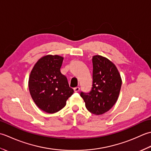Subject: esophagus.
I'll use <instances>...</instances> for the list:
<instances>
[{"mask_svg": "<svg viewBox=\"0 0 151 151\" xmlns=\"http://www.w3.org/2000/svg\"><path fill=\"white\" fill-rule=\"evenodd\" d=\"M79 90H80V88L78 87H75L74 88H73V91H74L75 93H78V92L79 91Z\"/></svg>", "mask_w": 151, "mask_h": 151, "instance_id": "obj_1", "label": "esophagus"}]
</instances>
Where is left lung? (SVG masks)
I'll list each match as a JSON object with an SVG mask.
<instances>
[{"instance_id":"8db88e82","label":"left lung","mask_w":151,"mask_h":151,"mask_svg":"<svg viewBox=\"0 0 151 151\" xmlns=\"http://www.w3.org/2000/svg\"><path fill=\"white\" fill-rule=\"evenodd\" d=\"M93 87L88 93L81 92L86 108L99 115L111 108L118 99L122 79L115 65L100 55L93 57Z\"/></svg>"}]
</instances>
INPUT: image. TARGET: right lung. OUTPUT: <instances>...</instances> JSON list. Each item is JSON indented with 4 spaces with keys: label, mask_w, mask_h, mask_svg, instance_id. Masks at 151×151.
<instances>
[{
    "label": "right lung",
    "mask_w": 151,
    "mask_h": 151,
    "mask_svg": "<svg viewBox=\"0 0 151 151\" xmlns=\"http://www.w3.org/2000/svg\"><path fill=\"white\" fill-rule=\"evenodd\" d=\"M63 59L57 55H45L37 61L30 72V94L36 106L46 113L62 109L73 93L66 77L60 72Z\"/></svg>",
    "instance_id": "right-lung-1"
}]
</instances>
